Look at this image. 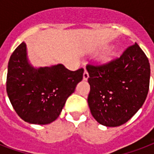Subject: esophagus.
I'll use <instances>...</instances> for the list:
<instances>
[{
    "label": "esophagus",
    "mask_w": 154,
    "mask_h": 154,
    "mask_svg": "<svg viewBox=\"0 0 154 154\" xmlns=\"http://www.w3.org/2000/svg\"><path fill=\"white\" fill-rule=\"evenodd\" d=\"M88 78H89V72H88V71L86 69H85L84 74H83V79L86 81Z\"/></svg>",
    "instance_id": "obj_1"
}]
</instances>
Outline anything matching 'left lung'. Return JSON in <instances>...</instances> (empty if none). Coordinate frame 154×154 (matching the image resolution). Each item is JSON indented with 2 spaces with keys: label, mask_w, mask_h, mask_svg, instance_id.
Returning <instances> with one entry per match:
<instances>
[{
  "label": "left lung",
  "mask_w": 154,
  "mask_h": 154,
  "mask_svg": "<svg viewBox=\"0 0 154 154\" xmlns=\"http://www.w3.org/2000/svg\"><path fill=\"white\" fill-rule=\"evenodd\" d=\"M88 104L100 124L116 127L127 122L142 106L149 88L150 65L137 43L119 57L101 65L88 64Z\"/></svg>",
  "instance_id": "8db88e82"
}]
</instances>
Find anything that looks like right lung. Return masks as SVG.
I'll return each mask as SVG.
<instances>
[{"mask_svg": "<svg viewBox=\"0 0 154 154\" xmlns=\"http://www.w3.org/2000/svg\"><path fill=\"white\" fill-rule=\"evenodd\" d=\"M84 69L71 71L63 65L34 69L22 42L11 55L6 91L17 115L30 124L46 125L60 115L67 98L83 78Z\"/></svg>", "mask_w": 154, "mask_h": 154, "instance_id": "add662e5", "label": "right lung"}]
</instances>
